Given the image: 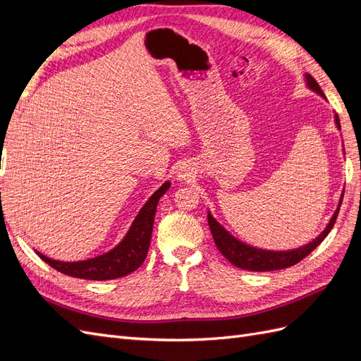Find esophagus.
<instances>
[{
    "label": "esophagus",
    "mask_w": 361,
    "mask_h": 361,
    "mask_svg": "<svg viewBox=\"0 0 361 361\" xmlns=\"http://www.w3.org/2000/svg\"><path fill=\"white\" fill-rule=\"evenodd\" d=\"M190 176V170L187 167V164H180L179 169L176 170V178L178 180H185Z\"/></svg>",
    "instance_id": "34e87169"
}]
</instances>
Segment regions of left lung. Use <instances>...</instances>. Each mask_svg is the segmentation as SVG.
Wrapping results in <instances>:
<instances>
[{
  "label": "left lung",
  "mask_w": 361,
  "mask_h": 361,
  "mask_svg": "<svg viewBox=\"0 0 361 361\" xmlns=\"http://www.w3.org/2000/svg\"><path fill=\"white\" fill-rule=\"evenodd\" d=\"M304 81H305V85H307V89H310L312 92L319 94L325 99V94L322 93L321 87L309 73L304 75ZM334 123H336V128L341 130V120H338V116L336 113H334ZM342 199H343V194L341 195V200H338L336 211L324 231L314 239H312L310 243L292 250H267V248H257L255 245H250L241 241V239L235 238L228 231H226V228L215 220L211 211H207V223H209V228L214 236L216 248L221 251V255L231 262V264L247 271H256V272L276 271V269L289 268L295 264H298L300 260H302L305 256H309L312 251L324 241L326 235L331 232V228L336 223L338 209H341V204H342Z\"/></svg>",
  "instance_id": "left-lung-1"
}]
</instances>
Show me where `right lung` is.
I'll list each match as a JSON object with an SVG mask.
<instances>
[{"mask_svg": "<svg viewBox=\"0 0 361 361\" xmlns=\"http://www.w3.org/2000/svg\"><path fill=\"white\" fill-rule=\"evenodd\" d=\"M170 180L164 182L150 195L149 200L140 209L133 224H130L125 238L114 248L106 251V253L78 262H63L49 259L48 256L36 251L37 256L54 269L76 279L113 280L130 274V272H134L137 268L141 267L147 256L157 206L159 199L170 188Z\"/></svg>", "mask_w": 361, "mask_h": 361, "instance_id": "1", "label": "right lung"}]
</instances>
